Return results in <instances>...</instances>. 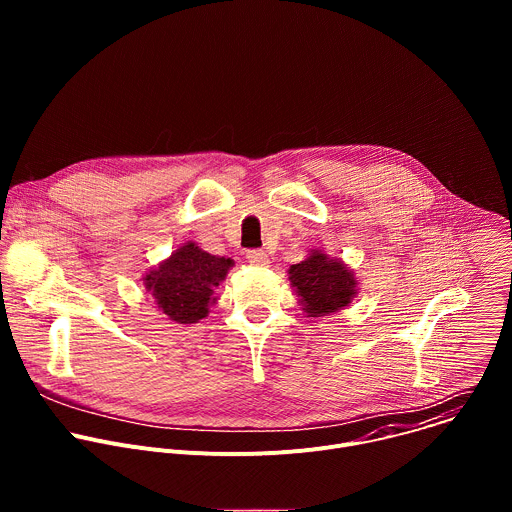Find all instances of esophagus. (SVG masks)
Here are the masks:
<instances>
[{"mask_svg":"<svg viewBox=\"0 0 512 512\" xmlns=\"http://www.w3.org/2000/svg\"><path fill=\"white\" fill-rule=\"evenodd\" d=\"M247 261L251 265H267L269 263V255L265 251H261V249H251V251H247Z\"/></svg>","mask_w":512,"mask_h":512,"instance_id":"34e87169","label":"esophagus"}]
</instances>
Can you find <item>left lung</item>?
<instances>
[{
  "mask_svg": "<svg viewBox=\"0 0 512 512\" xmlns=\"http://www.w3.org/2000/svg\"><path fill=\"white\" fill-rule=\"evenodd\" d=\"M289 283L308 318L330 316L352 304L358 294L354 271L338 257L312 249L308 257L287 269Z\"/></svg>",
  "mask_w": 512,
  "mask_h": 512,
  "instance_id": "8db88e82",
  "label": "left lung"
}]
</instances>
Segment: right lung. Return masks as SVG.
<instances>
[{
    "label": "right lung",
    "instance_id": "obj_1",
    "mask_svg": "<svg viewBox=\"0 0 512 512\" xmlns=\"http://www.w3.org/2000/svg\"><path fill=\"white\" fill-rule=\"evenodd\" d=\"M233 265V259L210 255L188 241L145 273L143 285L156 300L158 310L172 322L196 324L216 304L214 289L225 281Z\"/></svg>",
    "mask_w": 512,
    "mask_h": 512
}]
</instances>
